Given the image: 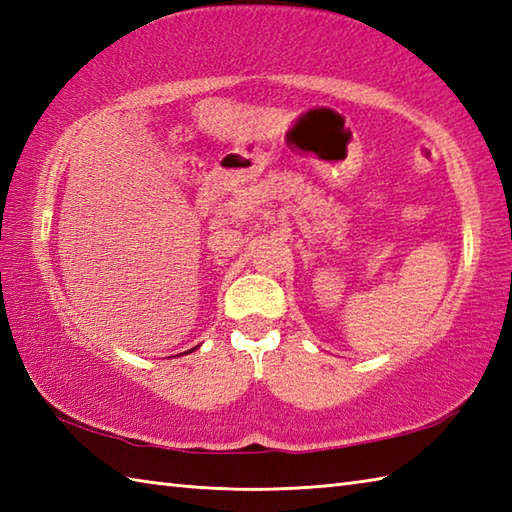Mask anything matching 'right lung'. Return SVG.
I'll use <instances>...</instances> for the list:
<instances>
[{
  "mask_svg": "<svg viewBox=\"0 0 512 512\" xmlns=\"http://www.w3.org/2000/svg\"><path fill=\"white\" fill-rule=\"evenodd\" d=\"M193 350H198V345H195V347H193ZM193 350H187V352H184V354H191Z\"/></svg>",
  "mask_w": 512,
  "mask_h": 512,
  "instance_id": "right-lung-1",
  "label": "right lung"
}]
</instances>
